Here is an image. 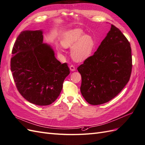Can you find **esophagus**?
<instances>
[{"label":"esophagus","instance_id":"obj_1","mask_svg":"<svg viewBox=\"0 0 145 145\" xmlns=\"http://www.w3.org/2000/svg\"><path fill=\"white\" fill-rule=\"evenodd\" d=\"M69 69H70V70H71V71H74L76 70V68H75V67H74L73 65H71V66H69Z\"/></svg>","mask_w":145,"mask_h":145}]
</instances>
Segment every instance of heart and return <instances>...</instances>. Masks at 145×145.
Returning <instances> with one entry per match:
<instances>
[{"label": "heart", "instance_id": "1", "mask_svg": "<svg viewBox=\"0 0 145 145\" xmlns=\"http://www.w3.org/2000/svg\"><path fill=\"white\" fill-rule=\"evenodd\" d=\"M61 44L64 48H71V54L74 60L82 62L90 58L95 47L93 37L86 35L80 28H75L66 32L61 39ZM59 52H62L60 48Z\"/></svg>", "mask_w": 145, "mask_h": 145}]
</instances>
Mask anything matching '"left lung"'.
Segmentation results:
<instances>
[{"instance_id":"left-lung-1","label":"left lung","mask_w":145,"mask_h":145,"mask_svg":"<svg viewBox=\"0 0 145 145\" xmlns=\"http://www.w3.org/2000/svg\"><path fill=\"white\" fill-rule=\"evenodd\" d=\"M80 91L93 105L105 103L120 93L132 71L130 43L115 26L111 27L93 56L77 68Z\"/></svg>"}]
</instances>
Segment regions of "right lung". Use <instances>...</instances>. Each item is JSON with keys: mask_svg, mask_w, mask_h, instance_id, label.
I'll list each match as a JSON object with an SVG mask.
<instances>
[{"mask_svg": "<svg viewBox=\"0 0 145 145\" xmlns=\"http://www.w3.org/2000/svg\"><path fill=\"white\" fill-rule=\"evenodd\" d=\"M43 41L42 29L21 32L11 59L17 89L29 102L39 106L49 105L57 99L70 72L67 63H61L51 46Z\"/></svg>", "mask_w": 145, "mask_h": 145, "instance_id": "add662e5", "label": "right lung"}]
</instances>
